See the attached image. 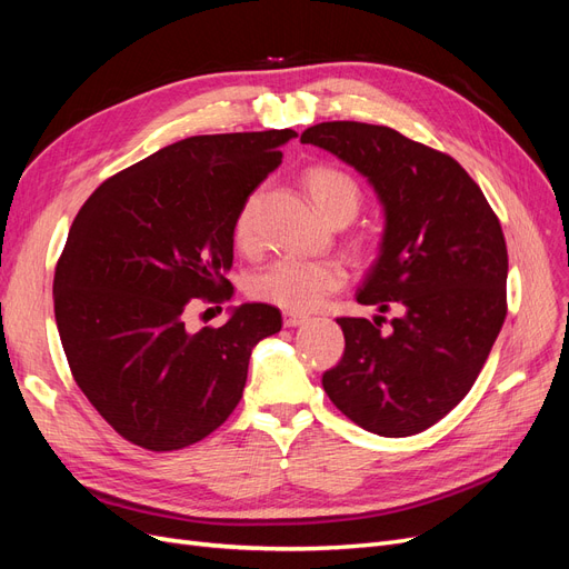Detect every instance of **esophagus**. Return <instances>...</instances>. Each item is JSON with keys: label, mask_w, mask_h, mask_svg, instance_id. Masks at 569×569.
I'll list each match as a JSON object with an SVG mask.
<instances>
[{"label": "esophagus", "mask_w": 569, "mask_h": 569, "mask_svg": "<svg viewBox=\"0 0 569 569\" xmlns=\"http://www.w3.org/2000/svg\"><path fill=\"white\" fill-rule=\"evenodd\" d=\"M308 320V316L306 313H291V311H284V325L287 327H299V325H303Z\"/></svg>", "instance_id": "esophagus-1"}]
</instances>
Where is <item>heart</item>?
I'll list each match as a JSON object with an SVG mask.
<instances>
[{
    "instance_id": "obj_1",
    "label": "heart",
    "mask_w": 569,
    "mask_h": 569,
    "mask_svg": "<svg viewBox=\"0 0 569 569\" xmlns=\"http://www.w3.org/2000/svg\"><path fill=\"white\" fill-rule=\"evenodd\" d=\"M306 187L318 211L327 218L351 220L360 203H363V189L358 180L337 166H313L306 173ZM232 237L237 247H251L253 242V220L251 201L239 209ZM347 282V268L335 258H306L287 253L274 261L258 268L249 280V295L258 301L280 306L291 313H306L318 308L327 297Z\"/></svg>"
}]
</instances>
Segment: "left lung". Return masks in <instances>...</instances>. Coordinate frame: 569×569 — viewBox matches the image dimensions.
Here are the masks:
<instances>
[{
    "label": "left lung",
    "mask_w": 569,
    "mask_h": 569,
    "mask_svg": "<svg viewBox=\"0 0 569 569\" xmlns=\"http://www.w3.org/2000/svg\"><path fill=\"white\" fill-rule=\"evenodd\" d=\"M363 173L387 211L382 251L358 303L382 316L337 318L339 363L322 375L332 403L380 437L425 432L465 399L501 332L508 249L479 184L449 153L387 126L332 120L303 130Z\"/></svg>",
    "instance_id": "left-lung-1"
}]
</instances>
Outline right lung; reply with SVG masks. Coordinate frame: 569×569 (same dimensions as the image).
<instances>
[{"label":"right lung","mask_w":569,"mask_h":569,"mask_svg":"<svg viewBox=\"0 0 569 569\" xmlns=\"http://www.w3.org/2000/svg\"><path fill=\"white\" fill-rule=\"evenodd\" d=\"M295 130L187 137L101 182L82 203L54 272V316L80 391L126 441L178 451L230 418L258 339L280 332L268 303L187 330L197 301L234 287L232 226L282 163Z\"/></svg>","instance_id":"add662e5"}]
</instances>
